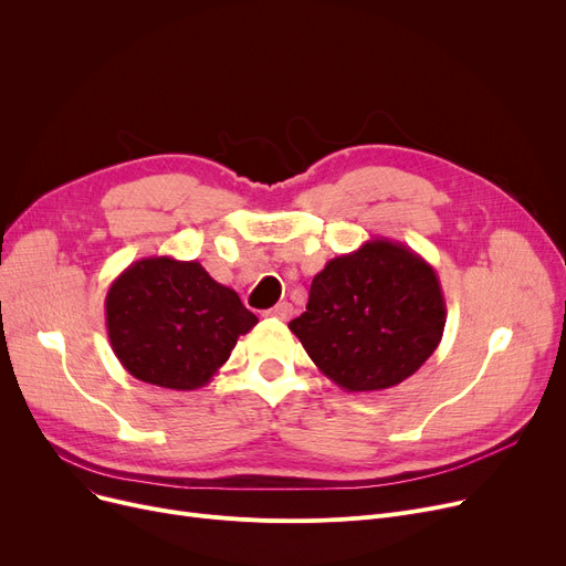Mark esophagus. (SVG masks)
<instances>
[{"label":"esophagus","mask_w":566,"mask_h":566,"mask_svg":"<svg viewBox=\"0 0 566 566\" xmlns=\"http://www.w3.org/2000/svg\"><path fill=\"white\" fill-rule=\"evenodd\" d=\"M291 314H293L291 303H277L273 310L265 312V316H275V318H280V321H286Z\"/></svg>","instance_id":"esophagus-1"}]
</instances>
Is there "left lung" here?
Instances as JSON below:
<instances>
[{
  "label": "left lung",
  "mask_w": 566,
  "mask_h": 566,
  "mask_svg": "<svg viewBox=\"0 0 566 566\" xmlns=\"http://www.w3.org/2000/svg\"><path fill=\"white\" fill-rule=\"evenodd\" d=\"M442 289L410 248L371 238L325 263L289 323L314 365L346 392L388 390L418 371L444 331Z\"/></svg>",
  "instance_id": "8db88e82"
}]
</instances>
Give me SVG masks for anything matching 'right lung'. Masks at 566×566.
Here are the masks:
<instances>
[{
  "label": "right lung",
  "instance_id": "right-lung-1",
  "mask_svg": "<svg viewBox=\"0 0 566 566\" xmlns=\"http://www.w3.org/2000/svg\"><path fill=\"white\" fill-rule=\"evenodd\" d=\"M256 316L199 261L130 263L105 298L112 350L126 371L169 390H197L229 360Z\"/></svg>",
  "mask_w": 566,
  "mask_h": 566
}]
</instances>
